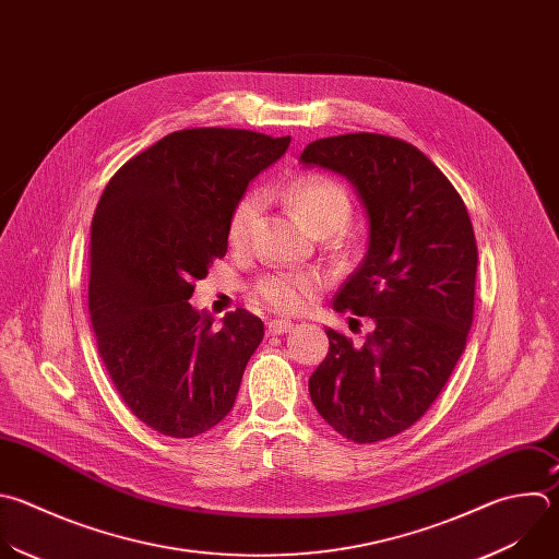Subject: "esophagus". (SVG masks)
<instances>
[{
	"mask_svg": "<svg viewBox=\"0 0 559 559\" xmlns=\"http://www.w3.org/2000/svg\"><path fill=\"white\" fill-rule=\"evenodd\" d=\"M294 329V322L292 320H283V318H274L267 322V333L270 335H281V333H287Z\"/></svg>",
	"mask_w": 559,
	"mask_h": 559,
	"instance_id": "34e87169",
	"label": "esophagus"
}]
</instances>
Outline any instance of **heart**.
Returning a JSON list of instances; mask_svg holds the SVG:
<instances>
[{
	"mask_svg": "<svg viewBox=\"0 0 559 559\" xmlns=\"http://www.w3.org/2000/svg\"><path fill=\"white\" fill-rule=\"evenodd\" d=\"M283 200L318 237L340 233L353 213L344 186L322 173H302L289 179ZM263 209L265 195L261 191H248L235 202L228 219V241L233 246L241 248L250 241ZM324 285V276L316 270H283L263 276L257 283V296L274 311L298 313L318 298Z\"/></svg>",
	"mask_w": 559,
	"mask_h": 559,
	"instance_id": "b5f03b06",
	"label": "heart"
}]
</instances>
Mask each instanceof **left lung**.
<instances>
[{"mask_svg":"<svg viewBox=\"0 0 559 559\" xmlns=\"http://www.w3.org/2000/svg\"><path fill=\"white\" fill-rule=\"evenodd\" d=\"M300 162L344 175L366 209L368 250L333 309L373 320L364 344L326 329L329 353L309 378V395L348 441H384L426 415L465 350L478 265L474 228L450 179L400 138H322Z\"/></svg>","mask_w":559,"mask_h":559,"instance_id":"left-lung-1","label":"left lung"}]
</instances>
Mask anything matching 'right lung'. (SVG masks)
Listing matches in <instances>:
<instances>
[{
    "label": "right lung",
    "mask_w": 559,
    "mask_h": 559,
    "mask_svg": "<svg viewBox=\"0 0 559 559\" xmlns=\"http://www.w3.org/2000/svg\"><path fill=\"white\" fill-rule=\"evenodd\" d=\"M289 140L224 127L173 131L124 162L100 195L92 326L118 395L159 435L198 437L235 406L263 322L237 309L217 329L189 298L228 252L235 202Z\"/></svg>",
    "instance_id": "1"
}]
</instances>
